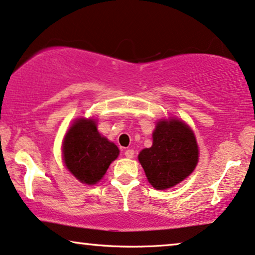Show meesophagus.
I'll list each match as a JSON object with an SVG mask.
<instances>
[{
    "instance_id": "esophagus-1",
    "label": "esophagus",
    "mask_w": 255,
    "mask_h": 255,
    "mask_svg": "<svg viewBox=\"0 0 255 255\" xmlns=\"http://www.w3.org/2000/svg\"><path fill=\"white\" fill-rule=\"evenodd\" d=\"M125 155H126V157H128V159H133V157H134V150L133 149H126Z\"/></svg>"
}]
</instances>
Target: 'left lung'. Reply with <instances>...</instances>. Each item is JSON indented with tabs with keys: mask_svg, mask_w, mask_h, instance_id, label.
I'll return each mask as SVG.
<instances>
[{
	"mask_svg": "<svg viewBox=\"0 0 255 255\" xmlns=\"http://www.w3.org/2000/svg\"><path fill=\"white\" fill-rule=\"evenodd\" d=\"M199 149L194 134L185 122L159 121L153 146L138 154V161L154 188L167 189L181 182L194 170Z\"/></svg>",
	"mask_w": 255,
	"mask_h": 255,
	"instance_id": "8db88e82",
	"label": "left lung"
}]
</instances>
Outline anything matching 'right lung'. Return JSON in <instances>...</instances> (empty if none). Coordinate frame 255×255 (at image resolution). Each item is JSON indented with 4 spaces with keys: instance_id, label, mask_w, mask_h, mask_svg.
<instances>
[{
    "instance_id": "obj_1",
    "label": "right lung",
    "mask_w": 255,
    "mask_h": 255,
    "mask_svg": "<svg viewBox=\"0 0 255 255\" xmlns=\"http://www.w3.org/2000/svg\"><path fill=\"white\" fill-rule=\"evenodd\" d=\"M119 151L114 143L100 135L95 121L87 119L74 122L63 141L67 168L87 185H94L102 179Z\"/></svg>"
}]
</instances>
